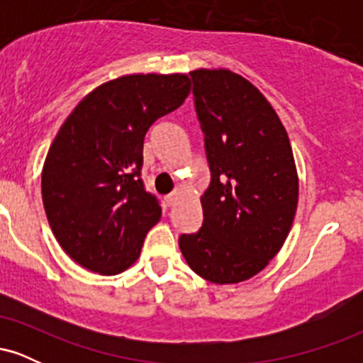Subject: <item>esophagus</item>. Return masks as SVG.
I'll return each mask as SVG.
<instances>
[{"label":"esophagus","mask_w":363,"mask_h":363,"mask_svg":"<svg viewBox=\"0 0 363 363\" xmlns=\"http://www.w3.org/2000/svg\"><path fill=\"white\" fill-rule=\"evenodd\" d=\"M177 198H179V191H172V193L165 196V203H167L169 206H174V205H176Z\"/></svg>","instance_id":"esophagus-1"}]
</instances>
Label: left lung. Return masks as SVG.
<instances>
[{
    "mask_svg": "<svg viewBox=\"0 0 363 363\" xmlns=\"http://www.w3.org/2000/svg\"><path fill=\"white\" fill-rule=\"evenodd\" d=\"M194 107L205 135L210 186L203 225L179 247L196 274L239 283L280 251L298 201L290 140L272 104L230 69H194Z\"/></svg>",
    "mask_w": 363,
    "mask_h": 363,
    "instance_id": "8db88e82",
    "label": "left lung"
}]
</instances>
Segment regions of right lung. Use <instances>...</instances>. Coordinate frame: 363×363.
Listing matches in <instances>:
<instances>
[{
	"label": "right lung",
	"instance_id": "obj_1",
	"mask_svg": "<svg viewBox=\"0 0 363 363\" xmlns=\"http://www.w3.org/2000/svg\"><path fill=\"white\" fill-rule=\"evenodd\" d=\"M186 74H128L74 107L43 169V201L62 251L101 274L138 259L162 206L141 181L145 135L189 95Z\"/></svg>",
	"mask_w": 363,
	"mask_h": 363
}]
</instances>
